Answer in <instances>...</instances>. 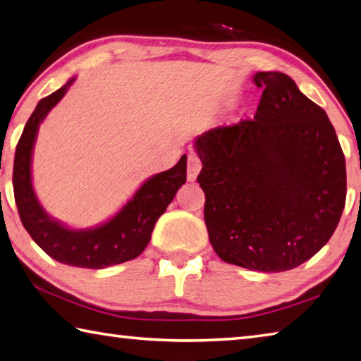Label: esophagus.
I'll return each mask as SVG.
<instances>
[{
    "label": "esophagus",
    "mask_w": 361,
    "mask_h": 361,
    "mask_svg": "<svg viewBox=\"0 0 361 361\" xmlns=\"http://www.w3.org/2000/svg\"><path fill=\"white\" fill-rule=\"evenodd\" d=\"M202 169V161L195 153H191L188 156V180L189 181H195L197 175Z\"/></svg>",
    "instance_id": "obj_1"
}]
</instances>
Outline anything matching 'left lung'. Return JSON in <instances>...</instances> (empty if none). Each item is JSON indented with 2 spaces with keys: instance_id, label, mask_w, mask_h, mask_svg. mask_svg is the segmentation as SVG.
<instances>
[{
  "instance_id": "left-lung-1",
  "label": "left lung",
  "mask_w": 361,
  "mask_h": 361,
  "mask_svg": "<svg viewBox=\"0 0 361 361\" xmlns=\"http://www.w3.org/2000/svg\"><path fill=\"white\" fill-rule=\"evenodd\" d=\"M252 120L199 135L209 243L227 264L287 271L331 238L345 203V159L325 110L283 72H257Z\"/></svg>"
}]
</instances>
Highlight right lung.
<instances>
[{
  "label": "right lung",
  "mask_w": 361,
  "mask_h": 361,
  "mask_svg": "<svg viewBox=\"0 0 361 361\" xmlns=\"http://www.w3.org/2000/svg\"><path fill=\"white\" fill-rule=\"evenodd\" d=\"M75 78L39 101L26 121L14 158V197L22 224L36 245L64 265L101 270L133 260L152 238L156 221L166 212L178 189L186 183V154L175 167L148 178L134 197L104 224L93 228H69L51 219L39 203L31 183V158L39 124L54 109Z\"/></svg>",
  "instance_id": "1"
}]
</instances>
